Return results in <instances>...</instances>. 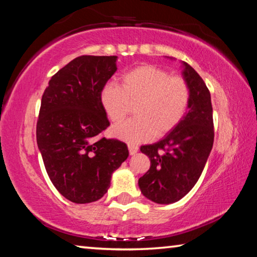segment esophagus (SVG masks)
<instances>
[{
	"instance_id": "esophagus-1",
	"label": "esophagus",
	"mask_w": 257,
	"mask_h": 257,
	"mask_svg": "<svg viewBox=\"0 0 257 257\" xmlns=\"http://www.w3.org/2000/svg\"><path fill=\"white\" fill-rule=\"evenodd\" d=\"M128 150H129V153L133 155V154H135V153H137L138 146L135 145V144H128Z\"/></svg>"
}]
</instances>
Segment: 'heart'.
Segmentation results:
<instances>
[{"label": "heart", "instance_id": "heart-1", "mask_svg": "<svg viewBox=\"0 0 257 257\" xmlns=\"http://www.w3.org/2000/svg\"><path fill=\"white\" fill-rule=\"evenodd\" d=\"M190 86L184 77L145 64L125 72L122 82L103 87L101 103L112 122L120 123L136 104V118L115 125L113 135L127 143L150 141L172 132L188 111Z\"/></svg>", "mask_w": 257, "mask_h": 257}]
</instances>
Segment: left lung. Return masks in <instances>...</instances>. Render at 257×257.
Masks as SVG:
<instances>
[{"label": "left lung", "mask_w": 257, "mask_h": 257, "mask_svg": "<svg viewBox=\"0 0 257 257\" xmlns=\"http://www.w3.org/2000/svg\"><path fill=\"white\" fill-rule=\"evenodd\" d=\"M184 67L182 75L191 92L188 112L162 141L141 147L151 167L139 178V188L158 204L175 203L189 193L202 175L214 141L210 90L189 64L184 62Z\"/></svg>", "instance_id": "1"}]
</instances>
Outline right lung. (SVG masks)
I'll return each instance as SVG.
<instances>
[{"label": "right lung", "instance_id": "obj_1", "mask_svg": "<svg viewBox=\"0 0 257 257\" xmlns=\"http://www.w3.org/2000/svg\"><path fill=\"white\" fill-rule=\"evenodd\" d=\"M115 61V55L78 56L52 76L42 96L38 149L52 184L77 204L102 198L129 155L123 142L103 136L110 121L101 92L116 71Z\"/></svg>", "mask_w": 257, "mask_h": 257}]
</instances>
